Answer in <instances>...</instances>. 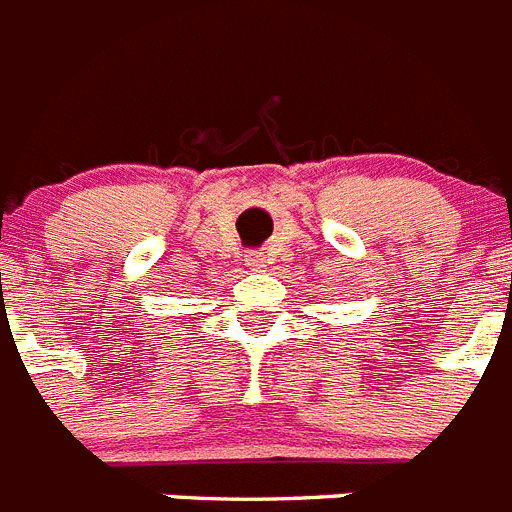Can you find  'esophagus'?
<instances>
[{
  "mask_svg": "<svg viewBox=\"0 0 512 512\" xmlns=\"http://www.w3.org/2000/svg\"><path fill=\"white\" fill-rule=\"evenodd\" d=\"M246 264L253 266L256 271H261L266 266V253H261V251L246 253Z\"/></svg>",
  "mask_w": 512,
  "mask_h": 512,
  "instance_id": "esophagus-1",
  "label": "esophagus"
}]
</instances>
